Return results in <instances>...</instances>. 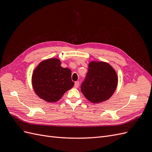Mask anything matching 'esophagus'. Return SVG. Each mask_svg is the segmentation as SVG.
Listing matches in <instances>:
<instances>
[{
	"mask_svg": "<svg viewBox=\"0 0 152 152\" xmlns=\"http://www.w3.org/2000/svg\"><path fill=\"white\" fill-rule=\"evenodd\" d=\"M75 88H78V87H79V81H77L75 82V85H74Z\"/></svg>",
	"mask_w": 152,
	"mask_h": 152,
	"instance_id": "34e87169",
	"label": "esophagus"
}]
</instances>
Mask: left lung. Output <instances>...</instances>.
Segmentation results:
<instances>
[{"mask_svg": "<svg viewBox=\"0 0 152 152\" xmlns=\"http://www.w3.org/2000/svg\"><path fill=\"white\" fill-rule=\"evenodd\" d=\"M117 83L116 72L111 65L103 61H91L80 89L91 102L98 103L111 97Z\"/></svg>", "mask_w": 152, "mask_h": 152, "instance_id": "1", "label": "left lung"}]
</instances>
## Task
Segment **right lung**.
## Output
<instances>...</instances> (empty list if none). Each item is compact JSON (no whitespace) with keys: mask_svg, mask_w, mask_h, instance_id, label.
I'll use <instances>...</instances> for the list:
<instances>
[{"mask_svg":"<svg viewBox=\"0 0 152 152\" xmlns=\"http://www.w3.org/2000/svg\"><path fill=\"white\" fill-rule=\"evenodd\" d=\"M72 72L61 66V61L50 58L39 63L32 75V86L37 95L47 102H56L74 85Z\"/></svg>","mask_w":152,"mask_h":152,"instance_id":"1","label":"right lung"}]
</instances>
